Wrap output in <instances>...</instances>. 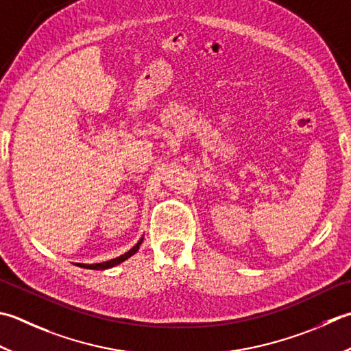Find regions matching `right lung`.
<instances>
[{"mask_svg": "<svg viewBox=\"0 0 351 351\" xmlns=\"http://www.w3.org/2000/svg\"><path fill=\"white\" fill-rule=\"evenodd\" d=\"M143 242V237L138 240V243H136L134 248H130L128 252L123 254L120 257H115L112 260H108V262H101V263H94V265H86V263H75L80 267H86V269H95V271H103V269H109V267H114L117 265H120L121 262H125L130 256H134V254L140 250V245Z\"/></svg>", "mask_w": 351, "mask_h": 351, "instance_id": "add662e5", "label": "right lung"}]
</instances>
